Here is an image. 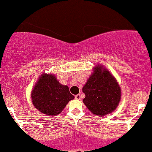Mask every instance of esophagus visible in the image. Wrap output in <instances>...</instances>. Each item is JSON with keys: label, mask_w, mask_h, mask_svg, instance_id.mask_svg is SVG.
I'll list each match as a JSON object with an SVG mask.
<instances>
[{"label": "esophagus", "mask_w": 152, "mask_h": 152, "mask_svg": "<svg viewBox=\"0 0 152 152\" xmlns=\"http://www.w3.org/2000/svg\"><path fill=\"white\" fill-rule=\"evenodd\" d=\"M75 99H80V95H79V94L75 95Z\"/></svg>", "instance_id": "obj_1"}]
</instances>
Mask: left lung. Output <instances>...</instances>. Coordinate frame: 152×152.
Returning a JSON list of instances; mask_svg holds the SVG:
<instances>
[{
  "instance_id": "left-lung-1",
  "label": "left lung",
  "mask_w": 152,
  "mask_h": 152,
  "mask_svg": "<svg viewBox=\"0 0 152 152\" xmlns=\"http://www.w3.org/2000/svg\"><path fill=\"white\" fill-rule=\"evenodd\" d=\"M82 91L86 97L83 99L86 107L97 116L113 112L121 99V89L116 78L106 67L96 64Z\"/></svg>"
}]
</instances>
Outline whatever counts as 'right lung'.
<instances>
[{"label":"right lung","instance_id":"1","mask_svg":"<svg viewBox=\"0 0 152 152\" xmlns=\"http://www.w3.org/2000/svg\"><path fill=\"white\" fill-rule=\"evenodd\" d=\"M31 98L34 107L42 114L56 116L74 96L68 86L62 85L55 75L43 73L31 90Z\"/></svg>","mask_w":152,"mask_h":152}]
</instances>
